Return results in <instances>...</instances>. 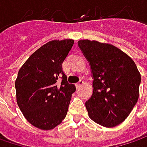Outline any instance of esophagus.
<instances>
[{"label":"esophagus","mask_w":147,"mask_h":147,"mask_svg":"<svg viewBox=\"0 0 147 147\" xmlns=\"http://www.w3.org/2000/svg\"><path fill=\"white\" fill-rule=\"evenodd\" d=\"M83 84H84V82H83L82 80H80L79 82H77V83H76V88H80V87H81V86H82Z\"/></svg>","instance_id":"esophagus-1"}]
</instances>
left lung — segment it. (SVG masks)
<instances>
[{"mask_svg": "<svg viewBox=\"0 0 147 147\" xmlns=\"http://www.w3.org/2000/svg\"><path fill=\"white\" fill-rule=\"evenodd\" d=\"M78 44L89 61L93 92L85 105L89 118L105 127L120 124L139 97L141 74L133 59L109 43L79 40Z\"/></svg>", "mask_w": 147, "mask_h": 147, "instance_id": "8db88e82", "label": "left lung"}]
</instances>
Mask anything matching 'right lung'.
Masks as SVG:
<instances>
[{"instance_id":"add662e5","label":"right lung","mask_w":147,"mask_h":147,"mask_svg":"<svg viewBox=\"0 0 147 147\" xmlns=\"http://www.w3.org/2000/svg\"><path fill=\"white\" fill-rule=\"evenodd\" d=\"M74 42L73 39L48 42L32 54L19 70L15 80L17 104L26 119L37 128L53 129L67 115L76 88L67 82L62 63ZM61 76L62 82L58 85Z\"/></svg>"}]
</instances>
